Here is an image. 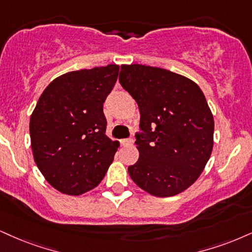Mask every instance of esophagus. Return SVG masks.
Here are the masks:
<instances>
[{"mask_svg": "<svg viewBox=\"0 0 252 252\" xmlns=\"http://www.w3.org/2000/svg\"><path fill=\"white\" fill-rule=\"evenodd\" d=\"M121 145H123V146H132L133 140H131V139H127V140H121Z\"/></svg>", "mask_w": 252, "mask_h": 252, "instance_id": "34e87169", "label": "esophagus"}]
</instances>
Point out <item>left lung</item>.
I'll return each mask as SVG.
<instances>
[{
  "label": "left lung",
  "mask_w": 252,
  "mask_h": 252,
  "mask_svg": "<svg viewBox=\"0 0 252 252\" xmlns=\"http://www.w3.org/2000/svg\"><path fill=\"white\" fill-rule=\"evenodd\" d=\"M119 82L140 111L139 159L128 167L138 187L158 197L178 195L200 178L214 146V117L191 79L160 67L121 65Z\"/></svg>",
  "instance_id": "1"
}]
</instances>
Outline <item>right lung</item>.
Masks as SVG:
<instances>
[{
    "label": "right lung",
    "instance_id": "right-lung-1",
    "mask_svg": "<svg viewBox=\"0 0 252 252\" xmlns=\"http://www.w3.org/2000/svg\"><path fill=\"white\" fill-rule=\"evenodd\" d=\"M119 65L71 71L46 86L30 117L33 160L62 194L78 196L100 183L119 142L105 134L102 106Z\"/></svg>",
    "mask_w": 252,
    "mask_h": 252
}]
</instances>
